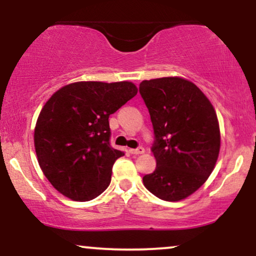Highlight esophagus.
Returning <instances> with one entry per match:
<instances>
[{
    "mask_svg": "<svg viewBox=\"0 0 256 256\" xmlns=\"http://www.w3.org/2000/svg\"><path fill=\"white\" fill-rule=\"evenodd\" d=\"M130 152L134 155L143 154V152H144V148H142V146H138V148H136V149H130Z\"/></svg>",
    "mask_w": 256,
    "mask_h": 256,
    "instance_id": "34e87169",
    "label": "esophagus"
}]
</instances>
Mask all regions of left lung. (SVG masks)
Wrapping results in <instances>:
<instances>
[{
	"mask_svg": "<svg viewBox=\"0 0 256 256\" xmlns=\"http://www.w3.org/2000/svg\"><path fill=\"white\" fill-rule=\"evenodd\" d=\"M140 94L154 128L156 168L143 177L152 195L180 201L207 180L220 149L216 113L192 82L179 77L143 80Z\"/></svg>",
	"mask_w": 256,
	"mask_h": 256,
	"instance_id": "1",
	"label": "left lung"
}]
</instances>
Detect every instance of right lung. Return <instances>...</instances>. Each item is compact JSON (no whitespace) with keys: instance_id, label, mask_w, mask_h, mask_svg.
Listing matches in <instances>:
<instances>
[{"instance_id":"right-lung-1","label":"right lung","mask_w":256,"mask_h":256,"mask_svg":"<svg viewBox=\"0 0 256 256\" xmlns=\"http://www.w3.org/2000/svg\"><path fill=\"white\" fill-rule=\"evenodd\" d=\"M136 94L131 82H77L46 101L34 128V149L58 192L90 201L107 189L114 162L124 155L112 148L108 118Z\"/></svg>"}]
</instances>
